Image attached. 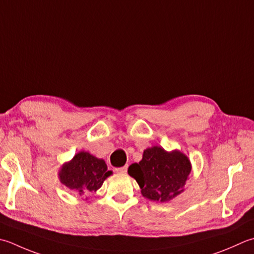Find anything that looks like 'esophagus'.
<instances>
[{"instance_id":"esophagus-1","label":"esophagus","mask_w":254,"mask_h":254,"mask_svg":"<svg viewBox=\"0 0 254 254\" xmlns=\"http://www.w3.org/2000/svg\"><path fill=\"white\" fill-rule=\"evenodd\" d=\"M116 171L117 173H127V166L126 165V166H123V167H118V168H116Z\"/></svg>"}]
</instances>
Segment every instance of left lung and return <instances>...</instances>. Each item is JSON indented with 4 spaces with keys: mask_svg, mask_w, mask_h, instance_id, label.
<instances>
[{
    "mask_svg": "<svg viewBox=\"0 0 254 254\" xmlns=\"http://www.w3.org/2000/svg\"><path fill=\"white\" fill-rule=\"evenodd\" d=\"M190 171V162L183 153L153 146L144 151L140 163L130 165L127 173L137 182L144 197L167 201L183 191Z\"/></svg>",
    "mask_w": 254,
    "mask_h": 254,
    "instance_id": "left-lung-1",
    "label": "left lung"
}]
</instances>
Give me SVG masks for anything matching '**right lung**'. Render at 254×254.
<instances>
[{"label": "right lung", "instance_id": "obj_1", "mask_svg": "<svg viewBox=\"0 0 254 254\" xmlns=\"http://www.w3.org/2000/svg\"><path fill=\"white\" fill-rule=\"evenodd\" d=\"M111 174L103 160H99L87 152H79L63 166L59 177L64 186L76 190L78 195L84 196L89 191L99 190Z\"/></svg>", "mask_w": 254, "mask_h": 254}]
</instances>
